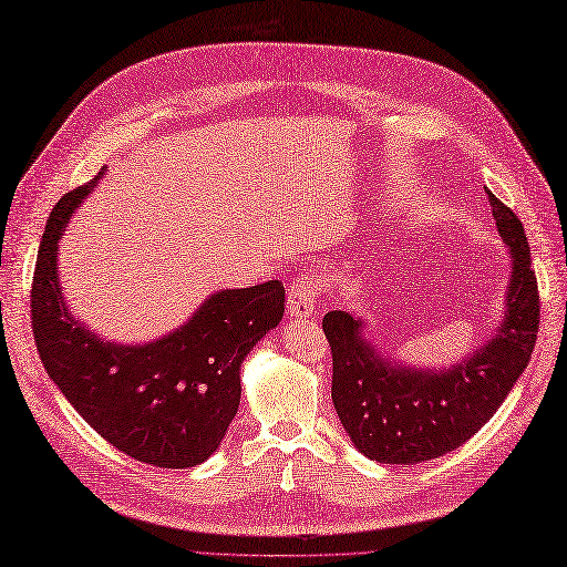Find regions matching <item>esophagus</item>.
I'll list each match as a JSON object with an SVG mask.
<instances>
[{
    "label": "esophagus",
    "mask_w": 567,
    "mask_h": 567,
    "mask_svg": "<svg viewBox=\"0 0 567 567\" xmlns=\"http://www.w3.org/2000/svg\"><path fill=\"white\" fill-rule=\"evenodd\" d=\"M317 296H320V279L312 274H300L288 291V317L291 320H310Z\"/></svg>",
    "instance_id": "esophagus-1"
}]
</instances>
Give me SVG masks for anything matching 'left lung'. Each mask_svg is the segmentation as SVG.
<instances>
[{"label": "left lung", "mask_w": 567, "mask_h": 567, "mask_svg": "<svg viewBox=\"0 0 567 567\" xmlns=\"http://www.w3.org/2000/svg\"><path fill=\"white\" fill-rule=\"evenodd\" d=\"M509 255L503 315L493 337L447 368L413 365L368 337L370 322L343 310L324 315L334 358L331 402L353 447L380 464H419L476 435L527 368L538 329V288L522 220L488 189Z\"/></svg>", "instance_id": "left-lung-1"}]
</instances>
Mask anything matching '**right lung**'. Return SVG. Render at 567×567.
I'll use <instances>...</instances> for the list:
<instances>
[{"label":"right lung","instance_id":"1","mask_svg":"<svg viewBox=\"0 0 567 567\" xmlns=\"http://www.w3.org/2000/svg\"><path fill=\"white\" fill-rule=\"evenodd\" d=\"M103 175L58 202L40 240L31 291L40 361L110 445L163 468L197 466L236 419L243 361L281 322L284 286L218 288L187 322L144 343L95 334L66 306L58 257L66 224Z\"/></svg>","mask_w":567,"mask_h":567}]
</instances>
